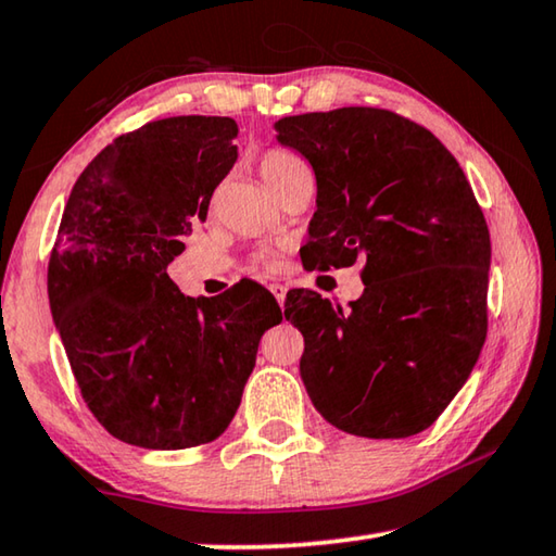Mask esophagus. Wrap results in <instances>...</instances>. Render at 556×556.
Segmentation results:
<instances>
[{
	"label": "esophagus",
	"mask_w": 556,
	"mask_h": 556,
	"mask_svg": "<svg viewBox=\"0 0 556 556\" xmlns=\"http://www.w3.org/2000/svg\"><path fill=\"white\" fill-rule=\"evenodd\" d=\"M269 289H271V294H275V299L279 301V306H285V299H287V287H281V285H271Z\"/></svg>",
	"instance_id": "obj_1"
}]
</instances>
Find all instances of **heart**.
<instances>
[{"label":"heart","mask_w":556,"mask_h":556,"mask_svg":"<svg viewBox=\"0 0 556 556\" xmlns=\"http://www.w3.org/2000/svg\"><path fill=\"white\" fill-rule=\"evenodd\" d=\"M306 172H308V166L301 162L296 154L281 152V149H271V152L262 156V162H260V174L275 193H279L289 181H294L299 174H306ZM257 265L262 269H269L271 265H275V260H271V255H260Z\"/></svg>","instance_id":"b5f03b06"}]
</instances>
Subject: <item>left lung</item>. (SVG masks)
Instances as JSON below:
<instances>
[{
	"mask_svg": "<svg viewBox=\"0 0 556 556\" xmlns=\"http://www.w3.org/2000/svg\"><path fill=\"white\" fill-rule=\"evenodd\" d=\"M275 129L316 174L301 262H365L363 296L345 312L308 289L287 296L308 397L348 434H419L464 388L488 333L491 235L473 188L429 129L390 110L306 112Z\"/></svg>",
	"mask_w": 556,
	"mask_h": 556,
	"instance_id": "1",
	"label": "left lung"
}]
</instances>
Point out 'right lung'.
I'll list each match as a JSON object with an SVG mask.
<instances>
[{
  "mask_svg": "<svg viewBox=\"0 0 556 556\" xmlns=\"http://www.w3.org/2000/svg\"><path fill=\"white\" fill-rule=\"evenodd\" d=\"M230 117L184 115L117 137L65 203L49 301L83 400L112 437L176 451L218 439L281 308L265 287L184 296L166 275L238 159Z\"/></svg>",
  "mask_w": 556,
  "mask_h": 556,
  "instance_id": "obj_1",
  "label": "right lung"
}]
</instances>
